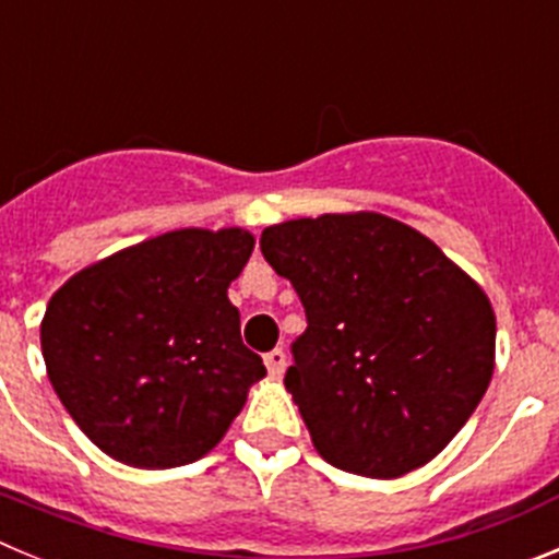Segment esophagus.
Segmentation results:
<instances>
[{
	"label": "esophagus",
	"instance_id": "esophagus-1",
	"mask_svg": "<svg viewBox=\"0 0 559 559\" xmlns=\"http://www.w3.org/2000/svg\"><path fill=\"white\" fill-rule=\"evenodd\" d=\"M265 369H269L271 378H283V372H285L283 349H271V353H265Z\"/></svg>",
	"mask_w": 559,
	"mask_h": 559
}]
</instances>
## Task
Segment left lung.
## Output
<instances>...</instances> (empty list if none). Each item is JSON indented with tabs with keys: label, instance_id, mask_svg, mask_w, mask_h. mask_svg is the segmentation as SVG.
Returning <instances> with one entry per match:
<instances>
[{
	"label": "left lung",
	"instance_id": "8db88e82",
	"mask_svg": "<svg viewBox=\"0 0 559 559\" xmlns=\"http://www.w3.org/2000/svg\"><path fill=\"white\" fill-rule=\"evenodd\" d=\"M260 249L308 316L285 389L316 453L338 471L400 478L445 451L496 369L481 285L380 212L283 221Z\"/></svg>",
	"mask_w": 559,
	"mask_h": 559
}]
</instances>
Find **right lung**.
Masks as SVG:
<instances>
[{"instance_id":"add662e5","label":"right lung","mask_w":559,"mask_h":559,"mask_svg":"<svg viewBox=\"0 0 559 559\" xmlns=\"http://www.w3.org/2000/svg\"><path fill=\"white\" fill-rule=\"evenodd\" d=\"M254 235L173 229L72 274L41 319L49 383L106 456L167 471L206 456L265 378L231 280Z\"/></svg>"}]
</instances>
